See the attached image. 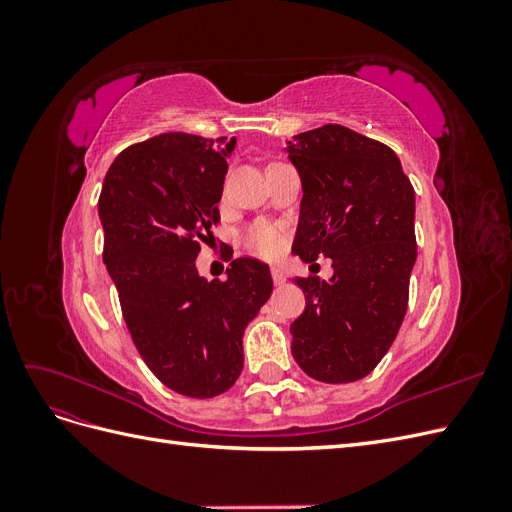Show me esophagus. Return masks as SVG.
Instances as JSON below:
<instances>
[{"instance_id": "34e87169", "label": "esophagus", "mask_w": 512, "mask_h": 512, "mask_svg": "<svg viewBox=\"0 0 512 512\" xmlns=\"http://www.w3.org/2000/svg\"><path fill=\"white\" fill-rule=\"evenodd\" d=\"M271 277L275 286H282L286 282V271L282 267H271Z\"/></svg>"}]
</instances>
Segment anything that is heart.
<instances>
[{
	"label": "heart",
	"instance_id": "obj_1",
	"mask_svg": "<svg viewBox=\"0 0 512 512\" xmlns=\"http://www.w3.org/2000/svg\"><path fill=\"white\" fill-rule=\"evenodd\" d=\"M284 241V230L273 222H256L247 228L243 235V243L247 250L265 258H273L280 254Z\"/></svg>",
	"mask_w": 512,
	"mask_h": 512
}]
</instances>
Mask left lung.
Wrapping results in <instances>:
<instances>
[{
	"mask_svg": "<svg viewBox=\"0 0 512 512\" xmlns=\"http://www.w3.org/2000/svg\"><path fill=\"white\" fill-rule=\"evenodd\" d=\"M303 198L292 252L333 260V277H297L305 312L290 324L309 378L342 384L382 361L404 322L416 260L414 188L391 147L327 126L286 143Z\"/></svg>",
	"mask_w": 512,
	"mask_h": 512,
	"instance_id": "1",
	"label": "left lung"
}]
</instances>
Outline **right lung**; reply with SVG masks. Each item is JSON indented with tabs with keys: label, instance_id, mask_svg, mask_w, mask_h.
Instances as JSON below:
<instances>
[{
	"label": "right lung",
	"instance_id": "1",
	"mask_svg": "<svg viewBox=\"0 0 512 512\" xmlns=\"http://www.w3.org/2000/svg\"><path fill=\"white\" fill-rule=\"evenodd\" d=\"M235 138L166 132L123 149L98 211L104 265L145 365L179 395L226 393L243 369V331L273 290L265 262L237 258L226 280L200 277L196 256L220 222Z\"/></svg>",
	"mask_w": 512,
	"mask_h": 512
}]
</instances>
